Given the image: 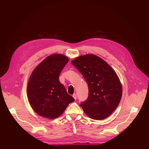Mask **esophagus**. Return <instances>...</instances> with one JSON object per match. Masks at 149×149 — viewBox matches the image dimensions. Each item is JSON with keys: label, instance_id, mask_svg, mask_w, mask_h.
<instances>
[{"label": "esophagus", "instance_id": "obj_1", "mask_svg": "<svg viewBox=\"0 0 149 149\" xmlns=\"http://www.w3.org/2000/svg\"><path fill=\"white\" fill-rule=\"evenodd\" d=\"M72 97H74V98L75 100L77 99V94H74L72 95Z\"/></svg>", "mask_w": 149, "mask_h": 149}]
</instances>
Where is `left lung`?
<instances>
[{
    "mask_svg": "<svg viewBox=\"0 0 149 149\" xmlns=\"http://www.w3.org/2000/svg\"><path fill=\"white\" fill-rule=\"evenodd\" d=\"M88 86V97L80 106L90 118L101 120L109 117L122 97V86L115 71L94 54L79 56L71 61Z\"/></svg>",
    "mask_w": 149,
    "mask_h": 149,
    "instance_id": "8db88e82",
    "label": "left lung"
}]
</instances>
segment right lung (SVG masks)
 <instances>
[{"label": "right lung", "instance_id": "add662e5", "mask_svg": "<svg viewBox=\"0 0 149 149\" xmlns=\"http://www.w3.org/2000/svg\"><path fill=\"white\" fill-rule=\"evenodd\" d=\"M68 58L55 54L47 57L34 69L27 87L28 101L38 115L49 119L61 116L74 101L58 77Z\"/></svg>", "mask_w": 149, "mask_h": 149}]
</instances>
